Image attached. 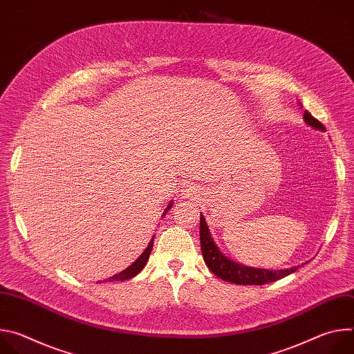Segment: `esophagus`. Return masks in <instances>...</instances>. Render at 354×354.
I'll list each match as a JSON object with an SVG mask.
<instances>
[{"instance_id": "obj_1", "label": "esophagus", "mask_w": 354, "mask_h": 354, "mask_svg": "<svg viewBox=\"0 0 354 354\" xmlns=\"http://www.w3.org/2000/svg\"><path fill=\"white\" fill-rule=\"evenodd\" d=\"M185 192H186V193H185V194H186V196H190V194H192V192H190V189H189V190H185Z\"/></svg>"}]
</instances>
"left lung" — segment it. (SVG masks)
Wrapping results in <instances>:
<instances>
[{
  "label": "left lung",
  "mask_w": 354,
  "mask_h": 354,
  "mask_svg": "<svg viewBox=\"0 0 354 354\" xmlns=\"http://www.w3.org/2000/svg\"><path fill=\"white\" fill-rule=\"evenodd\" d=\"M304 119L306 123L310 124L314 129L318 130H325L324 124L317 120L308 111L304 112ZM200 245H201V254H203L205 262L207 268L220 279L228 281V283H235V284H255V286H262L268 284L272 281H276L279 279H283L288 276L290 273H294L298 266L290 268V269H283V270H268V269H257V268H249L245 265L235 263L225 258L217 245L214 243L209 227L206 224L205 217L200 214Z\"/></svg>",
  "instance_id": "8db88e82"
}]
</instances>
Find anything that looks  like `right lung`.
Wrapping results in <instances>:
<instances>
[{"mask_svg": "<svg viewBox=\"0 0 354 354\" xmlns=\"http://www.w3.org/2000/svg\"><path fill=\"white\" fill-rule=\"evenodd\" d=\"M171 206H172V205H171ZM171 206H168V209H169ZM153 243H154V238L149 241L147 249L142 252L141 257H140L133 265H130L127 269H124V270L120 272L119 274H115V276L109 277L108 280H109V281H123V280H129V279L134 277L136 274H138V273L142 270V268L145 266L147 261H148V257H149V254H151V250H153Z\"/></svg>", "mask_w": 354, "mask_h": 354, "instance_id": "1", "label": "right lung"}]
</instances>
